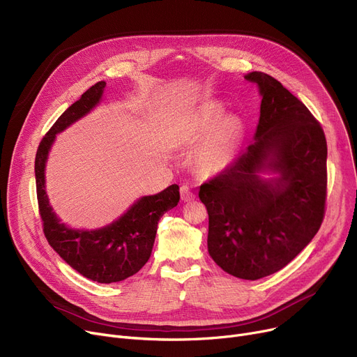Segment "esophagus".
<instances>
[{
    "mask_svg": "<svg viewBox=\"0 0 357 357\" xmlns=\"http://www.w3.org/2000/svg\"><path fill=\"white\" fill-rule=\"evenodd\" d=\"M181 198H182L183 202H189V201H192L195 198V195L192 194L191 189H189V186L182 185L181 186Z\"/></svg>",
    "mask_w": 357,
    "mask_h": 357,
    "instance_id": "34e87169",
    "label": "esophagus"
}]
</instances>
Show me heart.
I'll return each mask as SVG.
<instances>
[{"instance_id": "heart-1", "label": "heart", "mask_w": 357, "mask_h": 357, "mask_svg": "<svg viewBox=\"0 0 357 357\" xmlns=\"http://www.w3.org/2000/svg\"><path fill=\"white\" fill-rule=\"evenodd\" d=\"M224 113L217 100H206L181 123V139L185 145L195 146L192 156L197 171L205 176L224 172L235 159L243 137V122L238 116Z\"/></svg>"}]
</instances>
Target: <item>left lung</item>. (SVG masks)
Listing matches in <instances>:
<instances>
[{"instance_id":"obj_1","label":"left lung","mask_w":357,"mask_h":357,"mask_svg":"<svg viewBox=\"0 0 357 357\" xmlns=\"http://www.w3.org/2000/svg\"><path fill=\"white\" fill-rule=\"evenodd\" d=\"M245 79L261 96L254 142L198 195L212 259L236 278L258 280L286 267L317 234L327 144L310 110L278 80L261 71Z\"/></svg>"}]
</instances>
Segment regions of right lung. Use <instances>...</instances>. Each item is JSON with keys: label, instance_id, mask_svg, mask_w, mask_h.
Listing matches in <instances>:
<instances>
[{"label": "right lung", "instance_id": "add662e5", "mask_svg": "<svg viewBox=\"0 0 357 357\" xmlns=\"http://www.w3.org/2000/svg\"><path fill=\"white\" fill-rule=\"evenodd\" d=\"M105 82L86 90L53 125L37 149L36 183L44 235L53 250L83 277L102 284L126 280L144 267L152 254L158 222L179 202V186L171 185L155 195L140 197L113 222L96 228H71L61 222L45 192V166L56 136L80 121L103 98Z\"/></svg>", "mask_w": 357, "mask_h": 357}]
</instances>
